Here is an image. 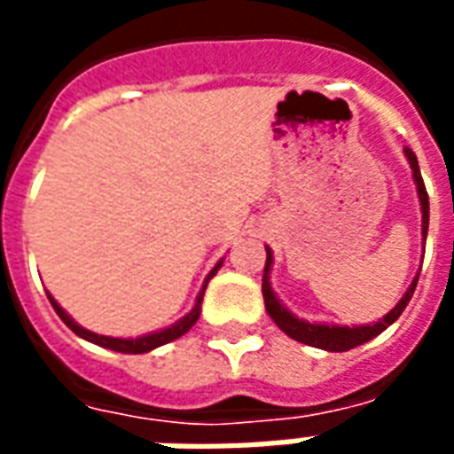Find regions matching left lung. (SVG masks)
<instances>
[{
	"instance_id": "left-lung-1",
	"label": "left lung",
	"mask_w": 454,
	"mask_h": 454,
	"mask_svg": "<svg viewBox=\"0 0 454 454\" xmlns=\"http://www.w3.org/2000/svg\"><path fill=\"white\" fill-rule=\"evenodd\" d=\"M406 153V160H409L411 169H413V182H416V192H419V201H420V233H423V240L428 236V192H426V184H423V177H420V168H419V160L413 155V150L403 148ZM267 250V262H265V275H262V296H265V309L270 318L275 321L282 331H285L289 338H294L296 342H304V345H314V348H321V350L328 352H345L352 350V348H357L362 342L372 340V338H377L380 333H384L387 328H389L401 314H403V309L409 306L411 296L416 292V285H419V275L413 277V282L409 285V289L403 292V296L399 299V304L391 309L389 314L381 316L380 321H374V324H364V325H335V324H311V321H304V318H299L294 316L289 309H286L279 299H277L275 289L270 285V272H272V250L265 247Z\"/></svg>"
}]
</instances>
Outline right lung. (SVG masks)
<instances>
[{
	"mask_svg": "<svg viewBox=\"0 0 454 454\" xmlns=\"http://www.w3.org/2000/svg\"><path fill=\"white\" fill-rule=\"evenodd\" d=\"M223 265V260H218L216 267L208 272L207 282H204V286H201V292H199L197 301H194V309L189 311L187 316H182L177 324L168 325V328H160V331H155V333H145V335H138V338H112V335H99V333H92V331H87V328H82L80 324H74L73 318H70V314L65 311L63 306L55 301L53 296L48 294V299H51V304H53L55 314L63 318V324L73 331V333H77L80 338H84V340L94 342V345H102V348H106V350H116V352H126V355H143V352H150L155 350V348H160V345H165V342H172L177 340L179 335H184L192 328V325L197 324L199 321V314H201V299H204V292H207V285L211 277L216 275L218 267Z\"/></svg>",
	"mask_w": 454,
	"mask_h": 454,
	"instance_id": "obj_1",
	"label": "right lung"
}]
</instances>
